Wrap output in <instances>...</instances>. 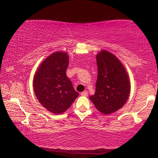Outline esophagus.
I'll return each mask as SVG.
<instances>
[{
	"label": "esophagus",
	"instance_id": "34e87169",
	"mask_svg": "<svg viewBox=\"0 0 158 158\" xmlns=\"http://www.w3.org/2000/svg\"><path fill=\"white\" fill-rule=\"evenodd\" d=\"M88 94L87 90H85V91H83V92L81 93V96H87Z\"/></svg>",
	"mask_w": 158,
	"mask_h": 158
}]
</instances>
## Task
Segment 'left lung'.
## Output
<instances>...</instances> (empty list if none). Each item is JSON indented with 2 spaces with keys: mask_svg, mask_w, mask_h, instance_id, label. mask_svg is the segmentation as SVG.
I'll return each instance as SVG.
<instances>
[{
  "mask_svg": "<svg viewBox=\"0 0 158 158\" xmlns=\"http://www.w3.org/2000/svg\"><path fill=\"white\" fill-rule=\"evenodd\" d=\"M96 60V93L89 98L98 111L109 115L120 109L128 100L130 81L126 68L114 54L102 49L97 53Z\"/></svg>",
  "mask_w": 158,
  "mask_h": 158,
  "instance_id": "1",
  "label": "left lung"
}]
</instances>
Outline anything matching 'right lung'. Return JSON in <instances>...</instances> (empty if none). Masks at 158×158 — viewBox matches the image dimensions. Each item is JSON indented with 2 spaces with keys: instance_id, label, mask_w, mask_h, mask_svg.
I'll list each match as a JSON object with an SVG mask.
<instances>
[{
  "instance_id": "add662e5",
  "label": "right lung",
  "mask_w": 158,
  "mask_h": 158,
  "mask_svg": "<svg viewBox=\"0 0 158 158\" xmlns=\"http://www.w3.org/2000/svg\"><path fill=\"white\" fill-rule=\"evenodd\" d=\"M69 56L65 52H55L43 60L35 72L33 88L43 107L55 114L67 111L78 93L66 76Z\"/></svg>"
}]
</instances>
